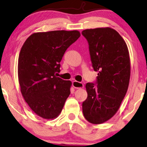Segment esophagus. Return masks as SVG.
Segmentation results:
<instances>
[{
	"label": "esophagus",
	"instance_id": "obj_1",
	"mask_svg": "<svg viewBox=\"0 0 147 147\" xmlns=\"http://www.w3.org/2000/svg\"><path fill=\"white\" fill-rule=\"evenodd\" d=\"M72 86H73L74 88H76V89H80V88H82L84 87V84L82 82H79L77 81L72 82Z\"/></svg>",
	"mask_w": 147,
	"mask_h": 147
}]
</instances>
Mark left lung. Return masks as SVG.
I'll return each mask as SVG.
<instances>
[{
	"label": "left lung",
	"instance_id": "1",
	"mask_svg": "<svg viewBox=\"0 0 147 147\" xmlns=\"http://www.w3.org/2000/svg\"><path fill=\"white\" fill-rule=\"evenodd\" d=\"M89 45L92 67L98 71L94 83L86 84L88 97L82 103L84 117L92 124H102L118 111L129 84L130 63L127 45L111 28L82 32Z\"/></svg>",
	"mask_w": 147,
	"mask_h": 147
}]
</instances>
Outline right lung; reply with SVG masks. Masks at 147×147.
<instances>
[{
    "label": "right lung",
    "mask_w": 147,
    "mask_h": 147,
    "mask_svg": "<svg viewBox=\"0 0 147 147\" xmlns=\"http://www.w3.org/2000/svg\"><path fill=\"white\" fill-rule=\"evenodd\" d=\"M80 37L78 31L32 34L24 43L18 61V77L25 102L36 114L53 119L70 94L71 82L56 76L68 47Z\"/></svg>",
    "instance_id": "1"
}]
</instances>
